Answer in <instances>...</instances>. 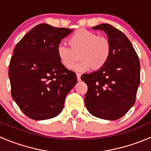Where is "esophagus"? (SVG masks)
<instances>
[{
  "instance_id": "obj_1",
  "label": "esophagus",
  "mask_w": 151,
  "mask_h": 151,
  "mask_svg": "<svg viewBox=\"0 0 151 151\" xmlns=\"http://www.w3.org/2000/svg\"><path fill=\"white\" fill-rule=\"evenodd\" d=\"M77 80H78V81H80V80H81V74H80V73H77Z\"/></svg>"
}]
</instances>
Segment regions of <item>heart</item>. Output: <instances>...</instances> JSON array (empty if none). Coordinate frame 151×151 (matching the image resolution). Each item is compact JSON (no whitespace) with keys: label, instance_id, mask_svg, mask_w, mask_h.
<instances>
[{"label":"heart","instance_id":"b5f03b06","mask_svg":"<svg viewBox=\"0 0 151 151\" xmlns=\"http://www.w3.org/2000/svg\"><path fill=\"white\" fill-rule=\"evenodd\" d=\"M69 45L60 42L56 51L60 61L65 67L71 68L80 53V62L72 67L77 71H85L92 67L102 68L109 60L111 44L104 36L93 31L79 29L69 37Z\"/></svg>","mask_w":151,"mask_h":151}]
</instances>
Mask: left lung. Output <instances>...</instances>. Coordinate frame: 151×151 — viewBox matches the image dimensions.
Listing matches in <instances>:
<instances>
[{"instance_id": "left-lung-1", "label": "left lung", "mask_w": 151, "mask_h": 151, "mask_svg": "<svg viewBox=\"0 0 151 151\" xmlns=\"http://www.w3.org/2000/svg\"><path fill=\"white\" fill-rule=\"evenodd\" d=\"M92 28L106 33L111 55L102 68L82 75V80L88 85L85 104L93 116L115 121L135 103L140 80L139 57L129 39L118 29L106 23Z\"/></svg>"}]
</instances>
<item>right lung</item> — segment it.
Returning a JSON list of instances; mask_svg holds the SVG:
<instances>
[{
    "label": "right lung",
    "mask_w": 151,
    "mask_h": 151,
    "mask_svg": "<svg viewBox=\"0 0 151 151\" xmlns=\"http://www.w3.org/2000/svg\"><path fill=\"white\" fill-rule=\"evenodd\" d=\"M71 29L39 24L17 44L9 68L12 96L19 109L36 121L56 117L77 83L57 55V45Z\"/></svg>",
    "instance_id": "1"
}]
</instances>
